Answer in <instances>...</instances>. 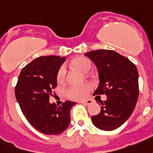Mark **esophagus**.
Returning a JSON list of instances; mask_svg holds the SVG:
<instances>
[{"mask_svg": "<svg viewBox=\"0 0 153 153\" xmlns=\"http://www.w3.org/2000/svg\"><path fill=\"white\" fill-rule=\"evenodd\" d=\"M82 103H84L85 105H89L90 103H92V100H83V101H81Z\"/></svg>", "mask_w": 153, "mask_h": 153, "instance_id": "esophagus-1", "label": "esophagus"}]
</instances>
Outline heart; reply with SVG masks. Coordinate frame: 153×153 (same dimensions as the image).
Returning a JSON list of instances; mask_svg holds the SVG:
<instances>
[{
  "label": "heart",
  "mask_w": 153,
  "mask_h": 153,
  "mask_svg": "<svg viewBox=\"0 0 153 153\" xmlns=\"http://www.w3.org/2000/svg\"><path fill=\"white\" fill-rule=\"evenodd\" d=\"M71 64L85 72L90 71L92 67L91 61L83 56L76 57L75 59H73L71 61ZM66 74H67L66 68L64 67H61L57 73V81L59 84H63L65 82ZM90 90H91V85L89 84H85L82 85H72L67 90L66 95L70 100H84L85 98H86Z\"/></svg>",
  "instance_id": "1"
}]
</instances>
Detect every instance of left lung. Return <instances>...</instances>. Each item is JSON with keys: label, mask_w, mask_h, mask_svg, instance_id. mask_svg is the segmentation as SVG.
Masks as SVG:
<instances>
[{"label": "left lung", "mask_w": 153, "mask_h": 153, "mask_svg": "<svg viewBox=\"0 0 153 153\" xmlns=\"http://www.w3.org/2000/svg\"><path fill=\"white\" fill-rule=\"evenodd\" d=\"M96 65L100 85L94 94H106L101 111L91 117L98 129L114 130L132 114L139 98V74L135 65L126 57L109 50L85 53Z\"/></svg>", "instance_id": "obj_1"}]
</instances>
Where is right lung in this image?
<instances>
[{
    "label": "right lung",
    "instance_id": "obj_1",
    "mask_svg": "<svg viewBox=\"0 0 153 153\" xmlns=\"http://www.w3.org/2000/svg\"><path fill=\"white\" fill-rule=\"evenodd\" d=\"M64 57L41 56L27 64L20 72L15 86V97L30 125L45 134H59L68 127L70 111L75 102L61 105L49 102L57 86V73Z\"/></svg>",
    "mask_w": 153,
    "mask_h": 153
}]
</instances>
